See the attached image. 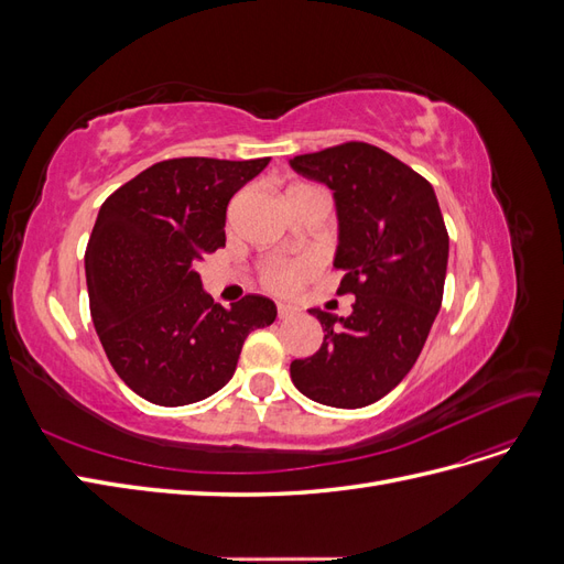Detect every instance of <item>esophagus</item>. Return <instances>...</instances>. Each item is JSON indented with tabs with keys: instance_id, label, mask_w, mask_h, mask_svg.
<instances>
[{
	"instance_id": "esophagus-1",
	"label": "esophagus",
	"mask_w": 564,
	"mask_h": 564,
	"mask_svg": "<svg viewBox=\"0 0 564 564\" xmlns=\"http://www.w3.org/2000/svg\"><path fill=\"white\" fill-rule=\"evenodd\" d=\"M278 315H280V319H292L294 315H299V308H296V305H292V303H280L278 305Z\"/></svg>"
}]
</instances>
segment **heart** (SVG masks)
<instances>
[{
	"instance_id": "b5f03b06",
	"label": "heart",
	"mask_w": 564,
	"mask_h": 564,
	"mask_svg": "<svg viewBox=\"0 0 564 564\" xmlns=\"http://www.w3.org/2000/svg\"><path fill=\"white\" fill-rule=\"evenodd\" d=\"M317 261L313 259H280L263 268V286L275 294H292L301 284L315 275Z\"/></svg>"
}]
</instances>
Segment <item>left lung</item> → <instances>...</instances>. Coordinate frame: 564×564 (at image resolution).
Returning a JSON list of instances; mask_svg holds the SVG:
<instances>
[{
    "instance_id": "1",
    "label": "left lung",
    "mask_w": 564,
    "mask_h": 564,
    "mask_svg": "<svg viewBox=\"0 0 564 564\" xmlns=\"http://www.w3.org/2000/svg\"><path fill=\"white\" fill-rule=\"evenodd\" d=\"M289 164L334 193L338 292L355 294L348 317L308 311L324 340L289 371L305 398L360 409L406 377L429 338L445 292V218L433 185L377 145L350 141Z\"/></svg>"
}]
</instances>
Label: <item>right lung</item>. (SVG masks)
Instances as JSON below:
<instances>
[{
    "mask_svg": "<svg viewBox=\"0 0 564 564\" xmlns=\"http://www.w3.org/2000/svg\"><path fill=\"white\" fill-rule=\"evenodd\" d=\"M268 162L164 160L100 207L84 253L91 319L117 377L143 400L181 406L214 395L249 332L275 322V303L259 294L214 303L197 272L226 247L230 197Z\"/></svg>",
    "mask_w": 564,
    "mask_h": 564,
    "instance_id": "obj_1",
    "label": "right lung"
}]
</instances>
